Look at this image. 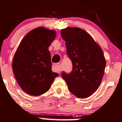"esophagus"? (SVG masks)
Masks as SVG:
<instances>
[{"instance_id":"obj_1","label":"esophagus","mask_w":122,"mask_h":122,"mask_svg":"<svg viewBox=\"0 0 122 122\" xmlns=\"http://www.w3.org/2000/svg\"><path fill=\"white\" fill-rule=\"evenodd\" d=\"M60 63H56L53 65V69L54 72H59L60 71Z\"/></svg>"}]
</instances>
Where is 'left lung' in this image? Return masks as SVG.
<instances>
[{"label": "left lung", "mask_w": 122, "mask_h": 122, "mask_svg": "<svg viewBox=\"0 0 122 122\" xmlns=\"http://www.w3.org/2000/svg\"><path fill=\"white\" fill-rule=\"evenodd\" d=\"M61 35L72 64V71L62 72L61 76L71 93L79 98H87L97 90L104 76L106 62L102 50L81 28L62 29Z\"/></svg>", "instance_id": "obj_1"}]
</instances>
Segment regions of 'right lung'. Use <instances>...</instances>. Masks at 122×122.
Listing matches in <instances>:
<instances>
[{"label":"right lung","mask_w":122,"mask_h":122,"mask_svg":"<svg viewBox=\"0 0 122 122\" xmlns=\"http://www.w3.org/2000/svg\"><path fill=\"white\" fill-rule=\"evenodd\" d=\"M56 36L54 30L37 28L25 35L16 51L12 64L13 73L20 87L29 95L45 93L58 76L51 71L49 51Z\"/></svg>","instance_id":"obj_1"}]
</instances>
